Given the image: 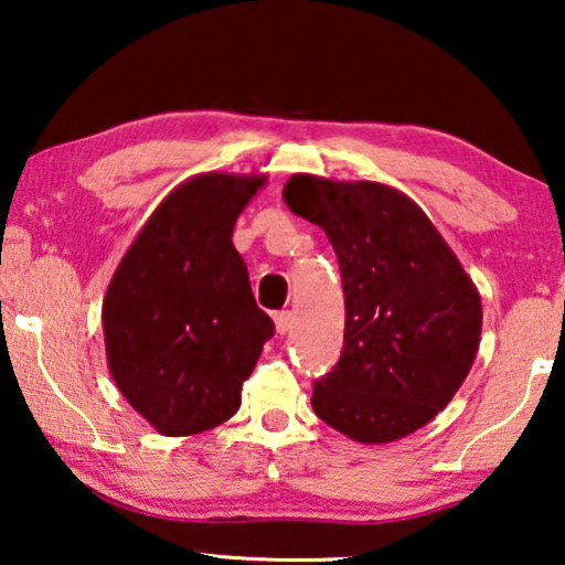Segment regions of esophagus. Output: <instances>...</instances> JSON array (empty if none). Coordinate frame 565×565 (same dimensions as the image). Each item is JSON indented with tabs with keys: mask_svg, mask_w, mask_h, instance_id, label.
I'll return each instance as SVG.
<instances>
[{
	"mask_svg": "<svg viewBox=\"0 0 565 565\" xmlns=\"http://www.w3.org/2000/svg\"><path fill=\"white\" fill-rule=\"evenodd\" d=\"M290 327H292V313L290 311L275 313V331H277V334H288Z\"/></svg>",
	"mask_w": 565,
	"mask_h": 565,
	"instance_id": "1",
	"label": "esophagus"
}]
</instances>
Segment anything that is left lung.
Returning <instances> with one entry per match:
<instances>
[{
  "instance_id": "left-lung-1",
  "label": "left lung",
  "mask_w": 565,
  "mask_h": 565,
  "mask_svg": "<svg viewBox=\"0 0 565 565\" xmlns=\"http://www.w3.org/2000/svg\"><path fill=\"white\" fill-rule=\"evenodd\" d=\"M282 200L334 246L344 285V350L313 385L319 419L362 445L429 424L473 367L478 288L427 213L383 182L292 174Z\"/></svg>"
}]
</instances>
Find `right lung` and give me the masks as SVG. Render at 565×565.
<instances>
[{
  "label": "right lung",
  "instance_id": "add662e5",
  "mask_svg": "<svg viewBox=\"0 0 565 565\" xmlns=\"http://www.w3.org/2000/svg\"><path fill=\"white\" fill-rule=\"evenodd\" d=\"M267 174L203 172L169 192L122 254L103 300L107 367L164 437L218 427L273 337L234 226Z\"/></svg>",
  "mask_w": 565,
  "mask_h": 565
}]
</instances>
